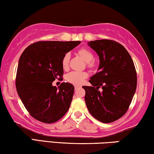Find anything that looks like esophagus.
I'll list each match as a JSON object with an SVG mask.
<instances>
[{
	"label": "esophagus",
	"instance_id": "34e87169",
	"mask_svg": "<svg viewBox=\"0 0 154 154\" xmlns=\"http://www.w3.org/2000/svg\"><path fill=\"white\" fill-rule=\"evenodd\" d=\"M79 88H81V86H79V85H75V89H78Z\"/></svg>",
	"mask_w": 154,
	"mask_h": 154
}]
</instances>
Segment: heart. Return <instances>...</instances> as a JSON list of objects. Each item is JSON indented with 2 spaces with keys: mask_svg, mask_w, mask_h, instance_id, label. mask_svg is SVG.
Masks as SVG:
<instances>
[{
  "mask_svg": "<svg viewBox=\"0 0 154 154\" xmlns=\"http://www.w3.org/2000/svg\"><path fill=\"white\" fill-rule=\"evenodd\" d=\"M78 54L83 58L85 61L88 63V66H92L93 65V61L94 56L92 52L86 48H81L78 50ZM70 60V54L67 53L64 55L61 64L63 68H66L68 66ZM88 77V73L84 71H71L69 73H68L66 76V79L68 82L74 84H81L84 80Z\"/></svg>",
  "mask_w": 154,
  "mask_h": 154,
  "instance_id": "obj_1",
  "label": "heart"
}]
</instances>
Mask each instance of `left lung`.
Returning a JSON list of instances; mask_svg holds the SVG:
<instances>
[{
  "label": "left lung",
  "mask_w": 154,
  "mask_h": 154,
  "mask_svg": "<svg viewBox=\"0 0 154 154\" xmlns=\"http://www.w3.org/2000/svg\"><path fill=\"white\" fill-rule=\"evenodd\" d=\"M88 45L99 56L98 72L91 77L92 86H82L90 113L103 123L118 120L129 107L137 86V74L129 53L115 41L96 40Z\"/></svg>",
  "instance_id": "1"
}]
</instances>
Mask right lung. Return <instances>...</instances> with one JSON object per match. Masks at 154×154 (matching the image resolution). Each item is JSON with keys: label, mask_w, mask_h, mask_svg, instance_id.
Here are the masks:
<instances>
[{"label": "right lung", "mask_w": 154, "mask_h": 154, "mask_svg": "<svg viewBox=\"0 0 154 154\" xmlns=\"http://www.w3.org/2000/svg\"><path fill=\"white\" fill-rule=\"evenodd\" d=\"M81 41H38L26 48L18 61L16 87L24 106L34 119L54 123L69 109L75 88L63 82L52 86L63 75L64 55Z\"/></svg>", "instance_id": "1"}]
</instances>
